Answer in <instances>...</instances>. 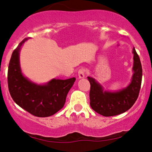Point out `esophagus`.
<instances>
[{
  "mask_svg": "<svg viewBox=\"0 0 152 152\" xmlns=\"http://www.w3.org/2000/svg\"><path fill=\"white\" fill-rule=\"evenodd\" d=\"M85 74H86V70L84 68H80L78 71V75L79 78H84L85 77Z\"/></svg>",
  "mask_w": 152,
  "mask_h": 152,
  "instance_id": "obj_1",
  "label": "esophagus"
}]
</instances>
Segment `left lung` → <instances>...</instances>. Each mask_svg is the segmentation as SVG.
<instances>
[{
  "mask_svg": "<svg viewBox=\"0 0 152 152\" xmlns=\"http://www.w3.org/2000/svg\"><path fill=\"white\" fill-rule=\"evenodd\" d=\"M133 53L134 73L132 82L123 90L113 93L103 91L95 79L87 77L91 84L90 105L97 113L106 117L119 115L129 109L136 102L142 82V70L140 58L134 48Z\"/></svg>",
  "mask_w": 152,
  "mask_h": 152,
  "instance_id": "8db88e82",
  "label": "left lung"
}]
</instances>
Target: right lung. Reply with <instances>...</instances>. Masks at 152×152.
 I'll list each match as a JSON object with an SVG mask.
<instances>
[{
    "label": "right lung",
    "instance_id": "obj_1",
    "mask_svg": "<svg viewBox=\"0 0 152 152\" xmlns=\"http://www.w3.org/2000/svg\"><path fill=\"white\" fill-rule=\"evenodd\" d=\"M27 39H24L12 53L8 66V88L12 98L22 109L37 117H48L63 108L76 79H53L45 85L35 84L27 80L19 64L20 48Z\"/></svg>",
    "mask_w": 152,
    "mask_h": 152
}]
</instances>
